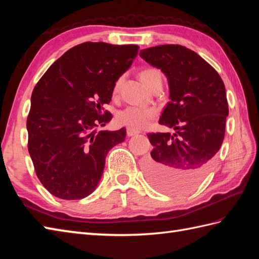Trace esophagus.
<instances>
[{"label": "esophagus", "mask_w": 259, "mask_h": 259, "mask_svg": "<svg viewBox=\"0 0 259 259\" xmlns=\"http://www.w3.org/2000/svg\"><path fill=\"white\" fill-rule=\"evenodd\" d=\"M138 134H140L138 130L130 129V128L126 129V136H128V137H133V136H136V135H138Z\"/></svg>", "instance_id": "esophagus-1"}]
</instances>
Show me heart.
<instances>
[{
  "mask_svg": "<svg viewBox=\"0 0 259 259\" xmlns=\"http://www.w3.org/2000/svg\"><path fill=\"white\" fill-rule=\"evenodd\" d=\"M156 75H160V73L158 72L155 69H147L144 70L140 73V79L144 82V84L147 87L149 81L155 78ZM119 84L120 82L118 81L117 84L114 87V92H117L119 89ZM157 111L156 109L153 108H146V107H137V106H129L117 113V117H115V120H117L118 124L120 125H124L128 126L130 129H135V130H139L141 128L149 122V121L155 118Z\"/></svg>",
  "mask_w": 259,
  "mask_h": 259,
  "instance_id": "heart-1",
  "label": "heart"
}]
</instances>
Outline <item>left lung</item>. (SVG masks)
<instances>
[{
	"label": "left lung",
	"instance_id": "obj_1",
	"mask_svg": "<svg viewBox=\"0 0 259 259\" xmlns=\"http://www.w3.org/2000/svg\"><path fill=\"white\" fill-rule=\"evenodd\" d=\"M139 56L168 79L170 101L159 123L176 133L148 134L153 150L144 163L149 183L183 194L199 185L221 149L228 103L221 76L200 56L179 45L157 46Z\"/></svg>",
	"mask_w": 259,
	"mask_h": 259
}]
</instances>
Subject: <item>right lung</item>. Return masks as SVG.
Returning <instances> with one entry per match:
<instances>
[{"mask_svg":"<svg viewBox=\"0 0 259 259\" xmlns=\"http://www.w3.org/2000/svg\"><path fill=\"white\" fill-rule=\"evenodd\" d=\"M139 47L84 42L59 58L34 87L27 115L29 153L45 188L65 200L97 188L109 150L126 131L101 130L115 82L133 64Z\"/></svg>","mask_w":259,"mask_h":259,"instance_id":"obj_1","label":"right lung"}]
</instances>
